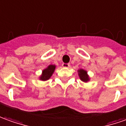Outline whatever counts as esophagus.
<instances>
[{
	"instance_id": "obj_1",
	"label": "esophagus",
	"mask_w": 126,
	"mask_h": 126,
	"mask_svg": "<svg viewBox=\"0 0 126 126\" xmlns=\"http://www.w3.org/2000/svg\"><path fill=\"white\" fill-rule=\"evenodd\" d=\"M62 66H63L64 68H69V67H70V64H66V63H63V64H62Z\"/></svg>"
}]
</instances>
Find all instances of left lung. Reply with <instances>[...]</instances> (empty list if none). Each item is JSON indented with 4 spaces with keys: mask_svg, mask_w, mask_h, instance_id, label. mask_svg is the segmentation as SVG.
I'll use <instances>...</instances> for the list:
<instances>
[{
    "mask_svg": "<svg viewBox=\"0 0 126 126\" xmlns=\"http://www.w3.org/2000/svg\"><path fill=\"white\" fill-rule=\"evenodd\" d=\"M78 76L80 79V80L82 81L83 82L85 83H87L88 81H90V77L88 74V72L86 71H85L82 68H79L78 70Z\"/></svg>",
    "mask_w": 126,
    "mask_h": 126,
    "instance_id": "1",
    "label": "left lung"
}]
</instances>
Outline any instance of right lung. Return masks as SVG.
<instances>
[{
    "label": "right lung",
    "instance_id": "add662e5",
    "mask_svg": "<svg viewBox=\"0 0 126 126\" xmlns=\"http://www.w3.org/2000/svg\"><path fill=\"white\" fill-rule=\"evenodd\" d=\"M56 68V66L54 64H50L48 65V66L45 69L42 70V74L40 75L39 77V79L41 81H47L51 77L53 73H54L55 70Z\"/></svg>",
    "mask_w": 126,
    "mask_h": 126
}]
</instances>
